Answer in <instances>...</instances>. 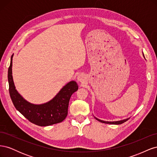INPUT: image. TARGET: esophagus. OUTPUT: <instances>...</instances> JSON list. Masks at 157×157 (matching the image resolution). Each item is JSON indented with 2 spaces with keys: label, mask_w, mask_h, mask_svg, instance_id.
<instances>
[{
  "label": "esophagus",
  "mask_w": 157,
  "mask_h": 157,
  "mask_svg": "<svg viewBox=\"0 0 157 157\" xmlns=\"http://www.w3.org/2000/svg\"><path fill=\"white\" fill-rule=\"evenodd\" d=\"M86 77L84 74H80L77 77L78 81L80 82V83H84V82H86Z\"/></svg>",
  "instance_id": "esophagus-1"
}]
</instances>
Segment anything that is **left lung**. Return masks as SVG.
<instances>
[{
    "label": "left lung",
    "mask_w": 157,
    "mask_h": 157,
    "mask_svg": "<svg viewBox=\"0 0 157 157\" xmlns=\"http://www.w3.org/2000/svg\"><path fill=\"white\" fill-rule=\"evenodd\" d=\"M145 58V57H144ZM95 118L99 122H101L102 123H105V124H122V123L125 122L126 121H127L128 119H129L130 118H126V119H124V120H121V121H102V120H100L99 119V118L95 117Z\"/></svg>",
    "instance_id": "obj_1"
}]
</instances>
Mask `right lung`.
<instances>
[{
  "mask_svg": "<svg viewBox=\"0 0 157 157\" xmlns=\"http://www.w3.org/2000/svg\"><path fill=\"white\" fill-rule=\"evenodd\" d=\"M8 71L9 93L13 105L31 122L40 126H47L62 122L68 113L69 99L77 91L78 84L71 80L61 88L49 101L42 104H33L23 98L18 93L14 85L12 77V58Z\"/></svg>",
  "mask_w": 157,
  "mask_h": 157,
  "instance_id": "1",
  "label": "right lung"
}]
</instances>
